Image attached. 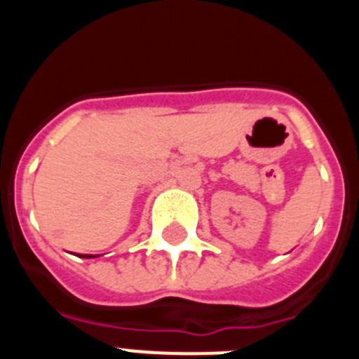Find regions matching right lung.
<instances>
[{
	"label": "right lung",
	"instance_id": "obj_1",
	"mask_svg": "<svg viewBox=\"0 0 359 359\" xmlns=\"http://www.w3.org/2000/svg\"><path fill=\"white\" fill-rule=\"evenodd\" d=\"M79 257H82V259H93V257H98V255H88V253H79Z\"/></svg>",
	"mask_w": 359,
	"mask_h": 359
}]
</instances>
